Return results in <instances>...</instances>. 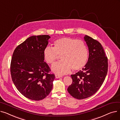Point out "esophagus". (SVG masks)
I'll return each instance as SVG.
<instances>
[{
    "label": "esophagus",
    "instance_id": "1",
    "mask_svg": "<svg viewBox=\"0 0 120 120\" xmlns=\"http://www.w3.org/2000/svg\"><path fill=\"white\" fill-rule=\"evenodd\" d=\"M61 77H62V76H60V75H57V74H56L55 75L56 78H60Z\"/></svg>",
    "mask_w": 120,
    "mask_h": 120
}]
</instances>
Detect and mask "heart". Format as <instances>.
<instances>
[{"mask_svg":"<svg viewBox=\"0 0 120 120\" xmlns=\"http://www.w3.org/2000/svg\"><path fill=\"white\" fill-rule=\"evenodd\" d=\"M44 58L49 64H53L61 56L59 63L52 66L56 74L62 75L70 72L71 70H81L86 64L89 51L83 41L70 37H63L55 40L53 48L47 47L44 50Z\"/></svg>","mask_w":120,"mask_h":120,"instance_id":"1","label":"heart"}]
</instances>
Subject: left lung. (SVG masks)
<instances>
[{
    "instance_id": "8db88e82",
    "label": "left lung",
    "mask_w": 120,
    "mask_h": 120,
    "mask_svg": "<svg viewBox=\"0 0 120 120\" xmlns=\"http://www.w3.org/2000/svg\"><path fill=\"white\" fill-rule=\"evenodd\" d=\"M89 49L88 61L82 70L71 75L72 84L68 91L74 98L84 99L91 96L102 86L108 71V59L101 43L92 37H84Z\"/></svg>"
}]
</instances>
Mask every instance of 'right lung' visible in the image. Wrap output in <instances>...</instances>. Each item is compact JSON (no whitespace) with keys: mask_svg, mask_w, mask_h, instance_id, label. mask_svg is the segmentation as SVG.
Returning a JSON list of instances; mask_svg holds the SVG:
<instances>
[{"mask_svg":"<svg viewBox=\"0 0 120 120\" xmlns=\"http://www.w3.org/2000/svg\"><path fill=\"white\" fill-rule=\"evenodd\" d=\"M50 38L49 35L30 36L12 54L10 65L12 81L23 96L32 100L44 99L52 89L55 75L50 73L43 55Z\"/></svg>","mask_w":120,"mask_h":120,"instance_id":"add662e5","label":"right lung"}]
</instances>
